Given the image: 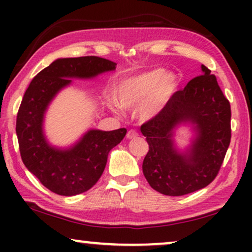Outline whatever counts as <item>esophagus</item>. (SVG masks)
I'll return each mask as SVG.
<instances>
[{
  "mask_svg": "<svg viewBox=\"0 0 252 252\" xmlns=\"http://www.w3.org/2000/svg\"><path fill=\"white\" fill-rule=\"evenodd\" d=\"M127 139H135L136 136H139V133L136 132L135 129H130L127 132Z\"/></svg>",
  "mask_w": 252,
  "mask_h": 252,
  "instance_id": "1",
  "label": "esophagus"
}]
</instances>
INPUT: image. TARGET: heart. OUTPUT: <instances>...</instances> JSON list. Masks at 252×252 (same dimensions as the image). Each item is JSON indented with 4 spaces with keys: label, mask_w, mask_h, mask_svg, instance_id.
<instances>
[{
    "label": "heart",
    "mask_w": 252,
    "mask_h": 252,
    "mask_svg": "<svg viewBox=\"0 0 252 252\" xmlns=\"http://www.w3.org/2000/svg\"><path fill=\"white\" fill-rule=\"evenodd\" d=\"M177 86L178 79L174 74L158 67L124 79L116 89V97L119 104L126 108L144 102L140 115L150 118L170 99Z\"/></svg>",
    "instance_id": "1"
}]
</instances>
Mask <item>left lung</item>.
<instances>
[{"label":"left lung","instance_id":"8db88e82","mask_svg":"<svg viewBox=\"0 0 252 252\" xmlns=\"http://www.w3.org/2000/svg\"><path fill=\"white\" fill-rule=\"evenodd\" d=\"M203 74L175 92L154 118L141 126L149 151L142 170L151 188L167 196H182L215 180L230 143V104L215 74L202 65ZM193 124L195 139L186 153L174 146L173 130Z\"/></svg>","mask_w":252,"mask_h":252}]
</instances>
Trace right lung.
Instances as JSON below:
<instances>
[{"label": "right lung", "mask_w": 252, "mask_h": 252, "mask_svg": "<svg viewBox=\"0 0 252 252\" xmlns=\"http://www.w3.org/2000/svg\"><path fill=\"white\" fill-rule=\"evenodd\" d=\"M116 63L97 56L60 58L39 72L24 94L16 133L23 163L55 194L73 196L91 189L104 171L110 150L122 142L126 128L91 129L67 149L48 143L43 119L48 105L71 79H92L116 70Z\"/></svg>", "instance_id": "right-lung-1"}]
</instances>
